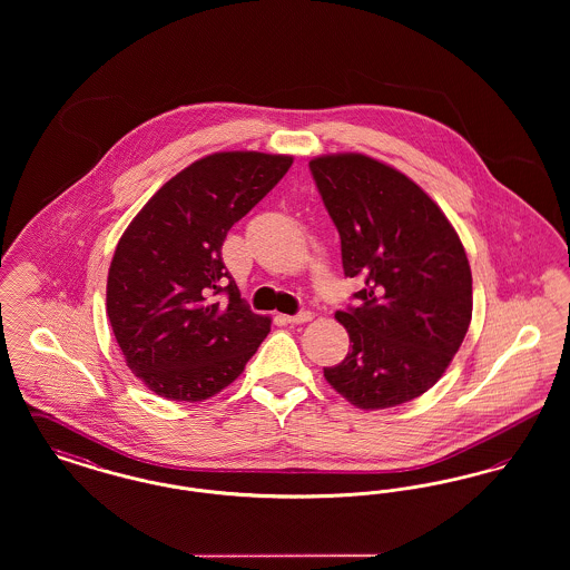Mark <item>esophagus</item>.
<instances>
[{
	"instance_id": "1",
	"label": "esophagus",
	"mask_w": 570,
	"mask_h": 570,
	"mask_svg": "<svg viewBox=\"0 0 570 570\" xmlns=\"http://www.w3.org/2000/svg\"><path fill=\"white\" fill-rule=\"evenodd\" d=\"M284 321L291 323V325H301V323L312 321V312H309V309H303V312H298L295 316H284Z\"/></svg>"
}]
</instances>
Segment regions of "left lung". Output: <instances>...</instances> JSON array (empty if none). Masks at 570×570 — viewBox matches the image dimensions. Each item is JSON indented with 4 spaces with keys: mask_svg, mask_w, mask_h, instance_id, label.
<instances>
[{
    "mask_svg": "<svg viewBox=\"0 0 570 570\" xmlns=\"http://www.w3.org/2000/svg\"><path fill=\"white\" fill-rule=\"evenodd\" d=\"M342 242L358 307L337 309L351 351L325 379L361 410L400 406L432 389L472 318V273L451 222L404 173L363 154L309 163Z\"/></svg>",
    "mask_w": 570,
    "mask_h": 570,
    "instance_id": "1",
    "label": "left lung"
}]
</instances>
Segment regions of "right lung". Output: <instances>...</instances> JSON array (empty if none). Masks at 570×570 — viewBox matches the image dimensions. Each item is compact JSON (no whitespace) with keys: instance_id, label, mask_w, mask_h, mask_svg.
<instances>
[{"instance_id":"add662e5","label":"right lung","mask_w":570,"mask_h":570,"mask_svg":"<svg viewBox=\"0 0 570 570\" xmlns=\"http://www.w3.org/2000/svg\"><path fill=\"white\" fill-rule=\"evenodd\" d=\"M291 164L293 156L212 154L166 181L121 235L107 314L128 367L156 395L214 397L267 337L272 321L245 305L222 245Z\"/></svg>"}]
</instances>
